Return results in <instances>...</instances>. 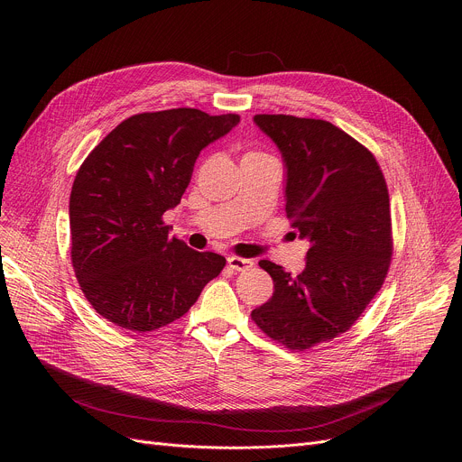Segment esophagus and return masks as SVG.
<instances>
[{
    "label": "esophagus",
    "instance_id": "esophagus-1",
    "mask_svg": "<svg viewBox=\"0 0 462 462\" xmlns=\"http://www.w3.org/2000/svg\"><path fill=\"white\" fill-rule=\"evenodd\" d=\"M228 267L237 271V273H245L248 269L254 267V261L252 259H245V257H237V255H232L228 257Z\"/></svg>",
    "mask_w": 462,
    "mask_h": 462
}]
</instances>
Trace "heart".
I'll return each mask as SVG.
<instances>
[{
	"label": "heart",
	"mask_w": 462,
	"mask_h": 462,
	"mask_svg": "<svg viewBox=\"0 0 462 462\" xmlns=\"http://www.w3.org/2000/svg\"><path fill=\"white\" fill-rule=\"evenodd\" d=\"M245 157H271V155H267V153H263V152H250V153H246Z\"/></svg>",
	"instance_id": "b5f03b06"
}]
</instances>
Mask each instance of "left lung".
Returning a JSON list of instances; mask_svg holds the SVG:
<instances>
[{
	"instance_id": "left-lung-1",
	"label": "left lung",
	"mask_w": 462,
	"mask_h": 462,
	"mask_svg": "<svg viewBox=\"0 0 462 462\" xmlns=\"http://www.w3.org/2000/svg\"><path fill=\"white\" fill-rule=\"evenodd\" d=\"M254 122L285 159V212L309 250L296 276L259 261L274 294L250 316L274 342L305 351L349 331L387 276V184L374 155L331 122L292 115H255Z\"/></svg>"
}]
</instances>
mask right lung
Instances as JSON below:
<instances>
[{"label":"right lung","instance_id":"obj_1","mask_svg":"<svg viewBox=\"0 0 462 462\" xmlns=\"http://www.w3.org/2000/svg\"><path fill=\"white\" fill-rule=\"evenodd\" d=\"M239 115L179 107L122 120L86 157L71 199V263L82 292L107 321L134 333L161 328L199 298L226 259L168 234L195 159Z\"/></svg>","mask_w":462,"mask_h":462}]
</instances>
